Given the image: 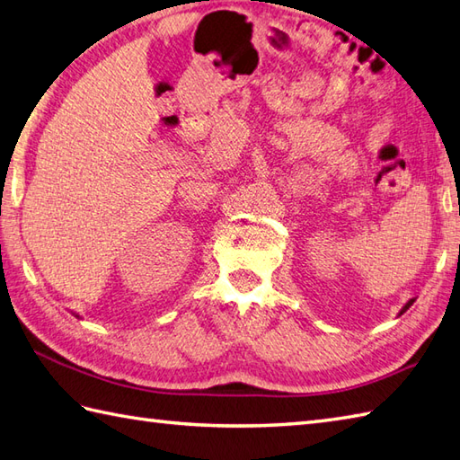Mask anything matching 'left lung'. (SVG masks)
Returning <instances> with one entry per match:
<instances>
[{
    "label": "left lung",
    "instance_id": "1",
    "mask_svg": "<svg viewBox=\"0 0 460 460\" xmlns=\"http://www.w3.org/2000/svg\"><path fill=\"white\" fill-rule=\"evenodd\" d=\"M413 302H415V298H411V300H407V302H405V306H403L402 310H399V316H402V314H403V312H407L409 308H411V305H413Z\"/></svg>",
    "mask_w": 460,
    "mask_h": 460
}]
</instances>
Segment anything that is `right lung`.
Returning a JSON list of instances; mask_svg holds the SVG:
<instances>
[{"label": "right lung", "instance_id": "1", "mask_svg": "<svg viewBox=\"0 0 460 460\" xmlns=\"http://www.w3.org/2000/svg\"><path fill=\"white\" fill-rule=\"evenodd\" d=\"M76 318H79V316H76Z\"/></svg>", "mask_w": 460, "mask_h": 460}]
</instances>
